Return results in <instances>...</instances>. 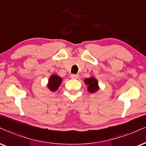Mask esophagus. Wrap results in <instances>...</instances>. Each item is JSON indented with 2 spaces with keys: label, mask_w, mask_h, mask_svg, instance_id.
I'll use <instances>...</instances> for the list:
<instances>
[{
  "label": "esophagus",
  "mask_w": 146,
  "mask_h": 146,
  "mask_svg": "<svg viewBox=\"0 0 146 146\" xmlns=\"http://www.w3.org/2000/svg\"><path fill=\"white\" fill-rule=\"evenodd\" d=\"M71 78L73 79H78L79 78V75L78 74H71Z\"/></svg>",
  "instance_id": "34e87169"
}]
</instances>
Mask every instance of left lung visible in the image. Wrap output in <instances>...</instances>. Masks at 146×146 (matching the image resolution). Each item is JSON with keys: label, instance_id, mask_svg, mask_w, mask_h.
<instances>
[{"label": "left lung", "instance_id": "left-lung-1", "mask_svg": "<svg viewBox=\"0 0 146 146\" xmlns=\"http://www.w3.org/2000/svg\"><path fill=\"white\" fill-rule=\"evenodd\" d=\"M84 83L87 86V90L90 93H93L98 91L99 89L98 81L94 77H90L89 78H85L84 80Z\"/></svg>", "mask_w": 146, "mask_h": 146}]
</instances>
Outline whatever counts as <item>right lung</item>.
Masks as SVG:
<instances>
[{
	"mask_svg": "<svg viewBox=\"0 0 146 146\" xmlns=\"http://www.w3.org/2000/svg\"><path fill=\"white\" fill-rule=\"evenodd\" d=\"M62 78L60 76H59L58 75H51L49 79H48V82L47 84L48 89L51 91H53V92L57 91L59 87V86H60V84H62Z\"/></svg>",
	"mask_w": 146,
	"mask_h": 146,
	"instance_id": "add662e5",
	"label": "right lung"
}]
</instances>
